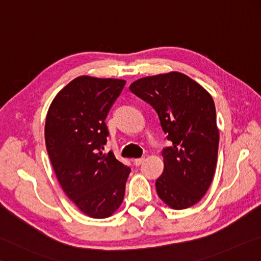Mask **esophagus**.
<instances>
[{"label": "esophagus", "instance_id": "1", "mask_svg": "<svg viewBox=\"0 0 261 261\" xmlns=\"http://www.w3.org/2000/svg\"><path fill=\"white\" fill-rule=\"evenodd\" d=\"M143 162H144V158H136V159H134V161H133L135 166H140Z\"/></svg>", "mask_w": 261, "mask_h": 261}]
</instances>
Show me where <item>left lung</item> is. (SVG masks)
Masks as SVG:
<instances>
[{"instance_id": "obj_1", "label": "left lung", "mask_w": 261, "mask_h": 261, "mask_svg": "<svg viewBox=\"0 0 261 261\" xmlns=\"http://www.w3.org/2000/svg\"><path fill=\"white\" fill-rule=\"evenodd\" d=\"M129 89L156 110L171 147L163 149L157 194L174 210L188 208L206 194L218 161L219 130L213 98L180 72L145 76Z\"/></svg>"}]
</instances>
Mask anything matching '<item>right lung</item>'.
Listing matches in <instances>:
<instances>
[{
  "instance_id": "obj_1",
  "label": "right lung",
  "mask_w": 261,
  "mask_h": 261,
  "mask_svg": "<svg viewBox=\"0 0 261 261\" xmlns=\"http://www.w3.org/2000/svg\"><path fill=\"white\" fill-rule=\"evenodd\" d=\"M125 80L82 75L59 91L47 113L45 147L59 185L81 212L108 218L120 206L130 168L104 153L110 109Z\"/></svg>"
}]
</instances>
